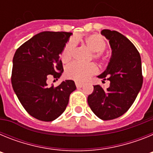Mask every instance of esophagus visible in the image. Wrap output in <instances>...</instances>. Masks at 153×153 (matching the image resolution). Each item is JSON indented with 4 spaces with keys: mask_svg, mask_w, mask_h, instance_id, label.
Masks as SVG:
<instances>
[{
    "mask_svg": "<svg viewBox=\"0 0 153 153\" xmlns=\"http://www.w3.org/2000/svg\"><path fill=\"white\" fill-rule=\"evenodd\" d=\"M76 87L77 88H80V87H82V86H83V83H79V82H76Z\"/></svg>",
    "mask_w": 153,
    "mask_h": 153,
    "instance_id": "obj_1",
    "label": "esophagus"
}]
</instances>
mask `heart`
Masks as SVG:
<instances>
[{
  "mask_svg": "<svg viewBox=\"0 0 153 153\" xmlns=\"http://www.w3.org/2000/svg\"><path fill=\"white\" fill-rule=\"evenodd\" d=\"M76 40H70L67 43L61 53L62 60L65 63L70 61L73 56L74 47ZM86 47L93 52V57L97 60L102 59V52L106 49V44L100 35L97 33L86 36L83 40ZM97 67L95 64H80L78 63H72L69 64L65 70V74L67 78L76 81L83 82L86 81L97 72Z\"/></svg>",
  "mask_w": 153,
  "mask_h": 153,
  "instance_id": "1",
  "label": "heart"
}]
</instances>
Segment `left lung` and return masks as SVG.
Here are the masks:
<instances>
[{"instance_id": "8db88e82", "label": "left lung", "mask_w": 153, "mask_h": 153, "mask_svg": "<svg viewBox=\"0 0 153 153\" xmlns=\"http://www.w3.org/2000/svg\"><path fill=\"white\" fill-rule=\"evenodd\" d=\"M101 34L109 40L111 57L100 79L110 82L107 89L93 86L87 102L94 114L102 120L118 118L134 102L143 85L140 53L132 42L115 30H102Z\"/></svg>"}]
</instances>
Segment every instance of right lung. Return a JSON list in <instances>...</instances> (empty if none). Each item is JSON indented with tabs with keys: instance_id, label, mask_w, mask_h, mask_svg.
Returning a JSON list of instances; mask_svg holds the SVG:
<instances>
[{
	"instance_id": "add662e5",
	"label": "right lung",
	"mask_w": 153,
	"mask_h": 153,
	"mask_svg": "<svg viewBox=\"0 0 153 153\" xmlns=\"http://www.w3.org/2000/svg\"><path fill=\"white\" fill-rule=\"evenodd\" d=\"M72 33L44 31L34 35L16 51L13 58L11 83L26 111L34 118L51 122L64 112L74 81L67 79L59 86H48V75L60 77L63 71L60 59Z\"/></svg>"
}]
</instances>
